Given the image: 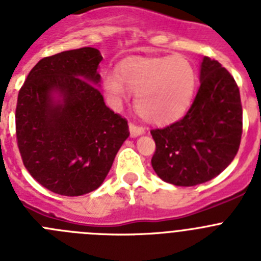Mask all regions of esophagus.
<instances>
[{
	"label": "esophagus",
	"instance_id": "1",
	"mask_svg": "<svg viewBox=\"0 0 261 261\" xmlns=\"http://www.w3.org/2000/svg\"><path fill=\"white\" fill-rule=\"evenodd\" d=\"M129 132H130V137L136 138L138 137V136H142L145 135V129L142 128V126H137L135 125V124H129Z\"/></svg>",
	"mask_w": 261,
	"mask_h": 261
}]
</instances>
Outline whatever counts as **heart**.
<instances>
[{
  "instance_id": "heart-1",
  "label": "heart",
  "mask_w": 261,
  "mask_h": 261,
  "mask_svg": "<svg viewBox=\"0 0 261 261\" xmlns=\"http://www.w3.org/2000/svg\"><path fill=\"white\" fill-rule=\"evenodd\" d=\"M197 86L195 65L183 56L136 59L121 64L119 74H107L103 90L108 102L120 108L136 94V110L155 125L170 124L190 108Z\"/></svg>"
}]
</instances>
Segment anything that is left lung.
I'll use <instances>...</instances> for the list:
<instances>
[{
    "instance_id": "obj_1",
    "label": "left lung",
    "mask_w": 261,
    "mask_h": 261,
    "mask_svg": "<svg viewBox=\"0 0 261 261\" xmlns=\"http://www.w3.org/2000/svg\"><path fill=\"white\" fill-rule=\"evenodd\" d=\"M154 171L163 181L192 187L212 180L232 162L241 145L239 89L220 62L204 57L200 89L183 119L151 130Z\"/></svg>"
}]
</instances>
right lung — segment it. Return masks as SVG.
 Returning <instances> with one entry per match:
<instances>
[{
  "label": "right lung",
  "mask_w": 261,
  "mask_h": 261,
  "mask_svg": "<svg viewBox=\"0 0 261 261\" xmlns=\"http://www.w3.org/2000/svg\"><path fill=\"white\" fill-rule=\"evenodd\" d=\"M102 60L91 47L44 57L18 94L15 126L24 167L57 195L99 188L129 137L126 120L106 106L98 89Z\"/></svg>",
  "instance_id": "1"
}]
</instances>
